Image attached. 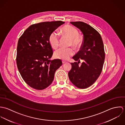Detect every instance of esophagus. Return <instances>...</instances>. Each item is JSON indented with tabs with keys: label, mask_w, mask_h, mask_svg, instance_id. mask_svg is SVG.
<instances>
[{
	"label": "esophagus",
	"mask_w": 125,
	"mask_h": 125,
	"mask_svg": "<svg viewBox=\"0 0 125 125\" xmlns=\"http://www.w3.org/2000/svg\"><path fill=\"white\" fill-rule=\"evenodd\" d=\"M62 63H65L66 62L64 61H62Z\"/></svg>",
	"instance_id": "34e87169"
}]
</instances>
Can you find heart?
Instances as JSON below:
<instances>
[{"mask_svg":"<svg viewBox=\"0 0 125 125\" xmlns=\"http://www.w3.org/2000/svg\"><path fill=\"white\" fill-rule=\"evenodd\" d=\"M61 32L64 36L70 38V45L75 48L79 47L82 43V39L79 35L78 30L71 25H66L63 26ZM60 37L57 32H52L49 37V42L51 47L53 49L58 48L59 45ZM74 50L72 48H60L56 50L54 53L56 58L66 60L74 54Z\"/></svg>","mask_w":125,"mask_h":125,"instance_id":"b5f03b06","label":"heart"}]
</instances>
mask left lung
I'll return each mask as SVG.
<instances>
[{
	"instance_id": "1",
	"label": "left lung",
	"mask_w": 125,
	"mask_h": 125,
	"mask_svg": "<svg viewBox=\"0 0 125 125\" xmlns=\"http://www.w3.org/2000/svg\"><path fill=\"white\" fill-rule=\"evenodd\" d=\"M70 23L79 28L83 34L80 50L73 58L77 62L71 63L72 68L68 76L72 83L79 89H86L98 79L103 70L105 59L104 46L99 32L82 21ZM84 62L79 66L80 60Z\"/></svg>"
}]
</instances>
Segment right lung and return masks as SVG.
Segmentation results:
<instances>
[{
    "label": "right lung",
    "instance_id": "1",
    "mask_svg": "<svg viewBox=\"0 0 125 125\" xmlns=\"http://www.w3.org/2000/svg\"><path fill=\"white\" fill-rule=\"evenodd\" d=\"M64 23L45 21L30 26L20 36L17 47L18 70L25 83L42 90L52 82L55 71L62 65L60 59L50 60L53 50L49 42L51 33Z\"/></svg>",
    "mask_w": 125,
    "mask_h": 125
}]
</instances>
